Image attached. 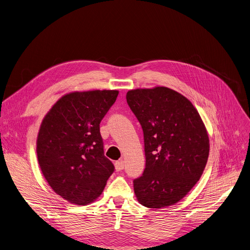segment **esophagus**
<instances>
[{
    "mask_svg": "<svg viewBox=\"0 0 250 250\" xmlns=\"http://www.w3.org/2000/svg\"><path fill=\"white\" fill-rule=\"evenodd\" d=\"M124 162L123 161H119V162H116L115 163V167H116V169L118 170V171H121V170H123L124 169Z\"/></svg>",
    "mask_w": 250,
    "mask_h": 250,
    "instance_id": "obj_1",
    "label": "esophagus"
}]
</instances>
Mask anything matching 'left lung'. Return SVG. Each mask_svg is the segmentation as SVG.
<instances>
[{"label": "left lung", "mask_w": 250, "mask_h": 250, "mask_svg": "<svg viewBox=\"0 0 250 250\" xmlns=\"http://www.w3.org/2000/svg\"><path fill=\"white\" fill-rule=\"evenodd\" d=\"M126 102L145 140L146 168L133 180L135 196L148 208L172 206L195 186L207 166V128L193 104L171 88L131 89Z\"/></svg>", "instance_id": "left-lung-1"}]
</instances>
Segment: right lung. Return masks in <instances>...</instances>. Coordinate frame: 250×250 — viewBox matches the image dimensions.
Instances as JSON below:
<instances>
[{
  "instance_id": "add662e5",
  "label": "right lung",
  "mask_w": 250,
  "mask_h": 250,
  "mask_svg": "<svg viewBox=\"0 0 250 250\" xmlns=\"http://www.w3.org/2000/svg\"><path fill=\"white\" fill-rule=\"evenodd\" d=\"M119 90L74 92L43 118L37 139L41 170L53 190L78 206L93 202L115 170L104 156L100 124Z\"/></svg>"
}]
</instances>
